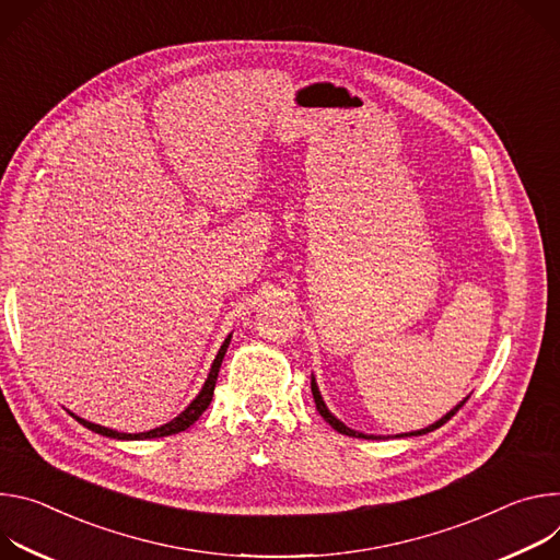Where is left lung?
I'll use <instances>...</instances> for the list:
<instances>
[{"label": "left lung", "instance_id": "1", "mask_svg": "<svg viewBox=\"0 0 560 560\" xmlns=\"http://www.w3.org/2000/svg\"><path fill=\"white\" fill-rule=\"evenodd\" d=\"M312 394H314V400H316V409L320 411V416L338 431V433H345V436H353V439H378V436H366V433H362V431H353V429H349L345 422H340L329 409H327V405H325V400H323V396H320V389H318V383H316V378L312 376ZM467 402V398L460 402V405H456L450 413H445L441 420H436L433 424H429V427H424V429H418V431H409V433H398V439L400 436H422V433H429V431H433V429H439V427H443L463 405Z\"/></svg>", "mask_w": 560, "mask_h": 560}]
</instances>
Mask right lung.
<instances>
[{
  "mask_svg": "<svg viewBox=\"0 0 560 560\" xmlns=\"http://www.w3.org/2000/svg\"><path fill=\"white\" fill-rule=\"evenodd\" d=\"M231 342V336H226V340L222 342L213 364H211V371L207 376V383L202 387V392L196 396V400L186 407L177 418H173L171 422L162 424V427H155L151 431H142V433H121V431H115V429H108V427H102V424H95V422H89L75 413H71L80 424H84L86 429L100 433V436H106V439H117V441H147V439H162V436H173V433H179L184 429H189L202 413L205 409L211 405V398H213V389H215V381H218V371H220V364L224 360V353H226V347Z\"/></svg>",
  "mask_w": 560,
  "mask_h": 560,
  "instance_id": "add662e5",
  "label": "right lung"
}]
</instances>
